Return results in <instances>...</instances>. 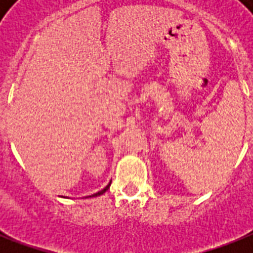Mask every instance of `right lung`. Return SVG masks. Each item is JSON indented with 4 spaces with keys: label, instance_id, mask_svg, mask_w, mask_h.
<instances>
[{
    "label": "right lung",
    "instance_id": "obj_1",
    "mask_svg": "<svg viewBox=\"0 0 253 253\" xmlns=\"http://www.w3.org/2000/svg\"><path fill=\"white\" fill-rule=\"evenodd\" d=\"M110 184H111V181L110 182H109V184L106 185V186H105V188L102 189V190H99V192H97V193H94V194H91V196H89V197H97V196H101V194H103V193L106 192L107 189L110 188Z\"/></svg>",
    "mask_w": 253,
    "mask_h": 253
}]
</instances>
